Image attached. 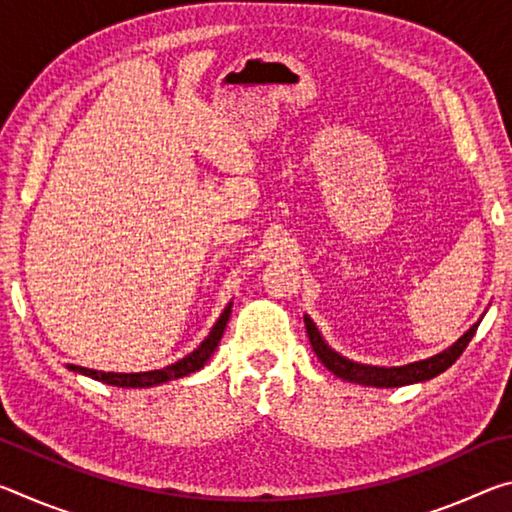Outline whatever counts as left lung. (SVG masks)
<instances>
[{"mask_svg":"<svg viewBox=\"0 0 512 512\" xmlns=\"http://www.w3.org/2000/svg\"><path fill=\"white\" fill-rule=\"evenodd\" d=\"M305 327H307L309 343H311V348H314L316 357L329 372H334L336 377H341L345 381H354V384H363V386L395 388V386H406V384H418V381H427V379H433L436 375H440V372H445L458 357H461L463 350L467 348V343L472 341V336L476 332V327H479V323L472 325L461 336V339H458L454 345H449L447 350L436 354V357H429V359H422L415 363H406V366H395V368L366 366V363L345 359L323 341V336H320L316 323L309 316H305Z\"/></svg>","mask_w":512,"mask_h":512,"instance_id":"1","label":"left lung"}]
</instances>
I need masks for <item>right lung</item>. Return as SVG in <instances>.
<instances>
[{
	"mask_svg": "<svg viewBox=\"0 0 512 512\" xmlns=\"http://www.w3.org/2000/svg\"><path fill=\"white\" fill-rule=\"evenodd\" d=\"M230 314H232V302H228V307L223 309V314L214 323L212 332L205 336V341L198 345L194 352H189L187 357H183L176 363H171V366H167V368L149 370V372H103V370H90L83 366H74V363H67V370L79 372V375L92 377L97 381H103V384L119 386V388H151V386L164 384V381L187 377V375H192V372L201 370L207 363V359L212 357L216 345H219L221 336H223V329H225V325H228Z\"/></svg>",
	"mask_w": 512,
	"mask_h": 512,
	"instance_id": "1",
	"label": "right lung"
}]
</instances>
